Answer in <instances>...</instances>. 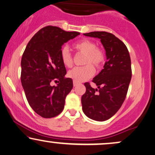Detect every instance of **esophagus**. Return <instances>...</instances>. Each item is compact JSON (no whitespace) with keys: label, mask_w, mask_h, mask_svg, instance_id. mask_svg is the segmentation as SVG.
Listing matches in <instances>:
<instances>
[{"label":"esophagus","mask_w":155,"mask_h":155,"mask_svg":"<svg viewBox=\"0 0 155 155\" xmlns=\"http://www.w3.org/2000/svg\"><path fill=\"white\" fill-rule=\"evenodd\" d=\"M77 85H78V82H75V81H73V86H74V87H76Z\"/></svg>","instance_id":"1"}]
</instances>
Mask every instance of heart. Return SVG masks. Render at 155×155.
<instances>
[{"label": "heart", "instance_id": "1", "mask_svg": "<svg viewBox=\"0 0 155 155\" xmlns=\"http://www.w3.org/2000/svg\"><path fill=\"white\" fill-rule=\"evenodd\" d=\"M74 47L78 52L84 54L83 64L82 67H77L70 71L68 76L78 83L86 81L94 74V68H100L105 61V54L101 48L97 47V44L92 40L82 39L75 44ZM61 60L67 68H71L73 64V57L68 48L63 47L61 51Z\"/></svg>", "mask_w": 155, "mask_h": 155}]
</instances>
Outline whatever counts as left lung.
<instances>
[{
  "label": "left lung",
  "mask_w": 155,
  "mask_h": 155,
  "mask_svg": "<svg viewBox=\"0 0 155 155\" xmlns=\"http://www.w3.org/2000/svg\"><path fill=\"white\" fill-rule=\"evenodd\" d=\"M84 36L98 38L106 51L104 69L93 78L98 89L85 82L81 102L84 114L91 119L104 121L112 117L126 99L132 71L128 50L124 42L107 31H92Z\"/></svg>",
  "instance_id": "1"
}]
</instances>
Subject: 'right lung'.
<instances>
[{"label":"right lung","instance_id":"1","mask_svg":"<svg viewBox=\"0 0 155 155\" xmlns=\"http://www.w3.org/2000/svg\"><path fill=\"white\" fill-rule=\"evenodd\" d=\"M79 35L58 27H45L34 35L23 53L21 82L29 104L41 117H55L63 110L73 84L71 78H65L61 51L63 44ZM53 81L58 82L57 85L52 86Z\"/></svg>","mask_w":155,"mask_h":155}]
</instances>
